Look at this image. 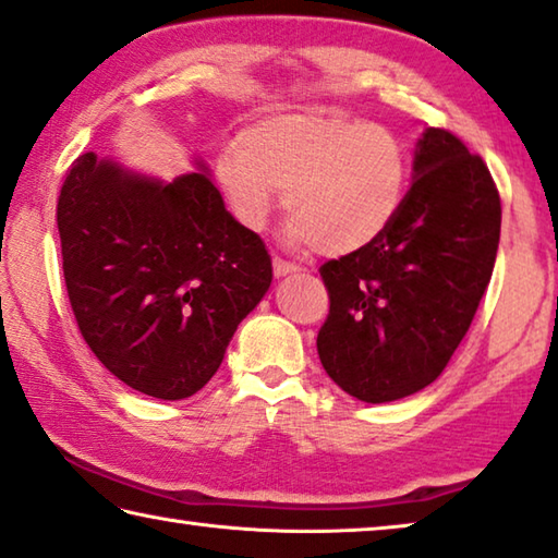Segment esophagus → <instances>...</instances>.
<instances>
[{
    "mask_svg": "<svg viewBox=\"0 0 558 558\" xmlns=\"http://www.w3.org/2000/svg\"><path fill=\"white\" fill-rule=\"evenodd\" d=\"M300 268L295 263H288V260H280L276 258L272 260V272H276V278H286V276H293V272H298Z\"/></svg>",
    "mask_w": 558,
    "mask_h": 558,
    "instance_id": "34e87169",
    "label": "esophagus"
}]
</instances>
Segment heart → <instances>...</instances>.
I'll use <instances>...</instances> for the list:
<instances>
[{
	"label": "heart",
	"instance_id": "obj_1",
	"mask_svg": "<svg viewBox=\"0 0 558 558\" xmlns=\"http://www.w3.org/2000/svg\"><path fill=\"white\" fill-rule=\"evenodd\" d=\"M214 181L233 218L263 231L286 191V241L348 255L379 241L410 191V156L390 126L340 111L268 113L216 156Z\"/></svg>",
	"mask_w": 558,
	"mask_h": 558
}]
</instances>
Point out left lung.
Listing matches in <instances>:
<instances>
[{
  "label": "left lung",
  "instance_id": "8db88e82",
  "mask_svg": "<svg viewBox=\"0 0 558 558\" xmlns=\"http://www.w3.org/2000/svg\"><path fill=\"white\" fill-rule=\"evenodd\" d=\"M499 231L489 168L449 131L424 129L390 231L320 268L330 315L317 355L332 383L369 404L435 383L489 286Z\"/></svg>",
  "mask_w": 558,
  "mask_h": 558
}]
</instances>
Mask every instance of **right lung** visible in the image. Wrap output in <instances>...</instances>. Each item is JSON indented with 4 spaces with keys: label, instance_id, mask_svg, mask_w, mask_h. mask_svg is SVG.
Wrapping results in <instances>:
<instances>
[{
    "label": "right lung",
    "instance_id": "obj_1",
    "mask_svg": "<svg viewBox=\"0 0 558 558\" xmlns=\"http://www.w3.org/2000/svg\"><path fill=\"white\" fill-rule=\"evenodd\" d=\"M69 303L101 365L156 400L196 395L272 280L258 233L228 214L203 158L166 181L94 151L61 185Z\"/></svg>",
    "mask_w": 558,
    "mask_h": 558
}]
</instances>
